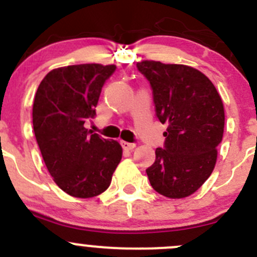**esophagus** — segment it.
I'll list each match as a JSON object with an SVG mask.
<instances>
[{"instance_id": "obj_1", "label": "esophagus", "mask_w": 257, "mask_h": 257, "mask_svg": "<svg viewBox=\"0 0 257 257\" xmlns=\"http://www.w3.org/2000/svg\"><path fill=\"white\" fill-rule=\"evenodd\" d=\"M121 145H122V147L125 150H134L135 146H136L135 144H131V142H126V141L121 142Z\"/></svg>"}]
</instances>
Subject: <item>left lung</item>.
I'll use <instances>...</instances> for the list:
<instances>
[{
	"mask_svg": "<svg viewBox=\"0 0 257 257\" xmlns=\"http://www.w3.org/2000/svg\"><path fill=\"white\" fill-rule=\"evenodd\" d=\"M136 66L151 86L157 118L167 125L164 149H156V160L146 170L150 184L170 199L190 196L214 171L225 126L222 100L194 67L159 61Z\"/></svg>",
	"mask_w": 257,
	"mask_h": 257,
	"instance_id": "left-lung-1",
	"label": "left lung"
}]
</instances>
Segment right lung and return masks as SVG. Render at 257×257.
Returning <instances> with one entry per match:
<instances>
[{"mask_svg":"<svg viewBox=\"0 0 257 257\" xmlns=\"http://www.w3.org/2000/svg\"><path fill=\"white\" fill-rule=\"evenodd\" d=\"M115 65L83 63L55 68L37 88L32 108L36 141L53 181L81 199L102 194L122 157V147L83 127L96 116L101 91Z\"/></svg>","mask_w":257,"mask_h":257,"instance_id":"1","label":"right lung"}]
</instances>
